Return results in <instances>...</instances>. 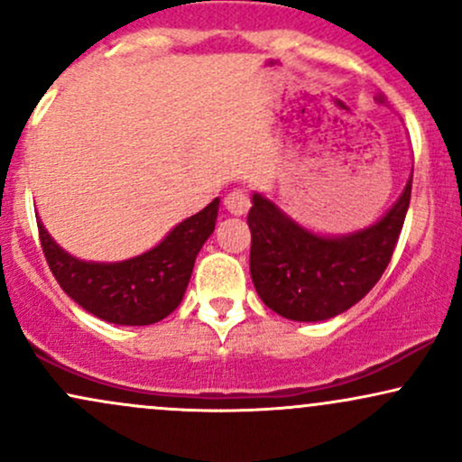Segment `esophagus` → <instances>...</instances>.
Masks as SVG:
<instances>
[{
	"instance_id": "obj_1",
	"label": "esophagus",
	"mask_w": 462,
	"mask_h": 462,
	"mask_svg": "<svg viewBox=\"0 0 462 462\" xmlns=\"http://www.w3.org/2000/svg\"><path fill=\"white\" fill-rule=\"evenodd\" d=\"M224 204H226L227 213L241 217V215H245L247 210H249V195L243 189H235V190H232V193H227V198H226Z\"/></svg>"
}]
</instances>
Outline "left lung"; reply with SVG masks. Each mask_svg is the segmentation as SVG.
<instances>
[{"mask_svg": "<svg viewBox=\"0 0 462 462\" xmlns=\"http://www.w3.org/2000/svg\"><path fill=\"white\" fill-rule=\"evenodd\" d=\"M378 104H384L378 95ZM412 173L375 224L326 236L291 219L261 193L252 195L249 273L264 306L291 321H326L352 309L391 263L411 204Z\"/></svg>", "mask_w": 462, "mask_h": 462, "instance_id": "obj_1", "label": "left lung"}]
</instances>
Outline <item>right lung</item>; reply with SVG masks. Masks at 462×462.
Wrapping results in <instances>:
<instances>
[{
    "label": "right lung",
    "instance_id": "1",
    "mask_svg": "<svg viewBox=\"0 0 462 462\" xmlns=\"http://www.w3.org/2000/svg\"><path fill=\"white\" fill-rule=\"evenodd\" d=\"M217 213L219 198L180 221L156 247L119 263L79 261L58 245L39 217L36 224L47 264L69 298L116 326H150L182 301L195 258L215 230Z\"/></svg>",
    "mask_w": 462,
    "mask_h": 462
}]
</instances>
